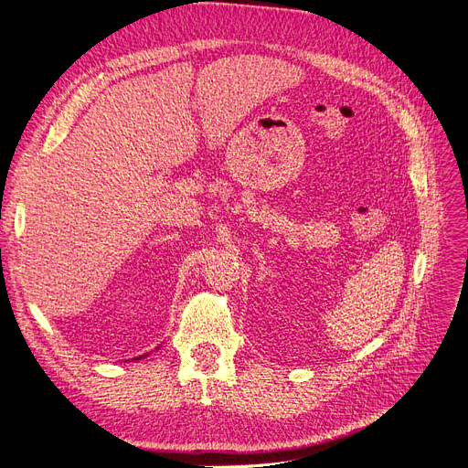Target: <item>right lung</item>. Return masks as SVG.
Masks as SVG:
<instances>
[{
	"label": "right lung",
	"instance_id": "add662e5",
	"mask_svg": "<svg viewBox=\"0 0 468 468\" xmlns=\"http://www.w3.org/2000/svg\"><path fill=\"white\" fill-rule=\"evenodd\" d=\"M143 357H144V356H143Z\"/></svg>",
	"mask_w": 468,
	"mask_h": 468
}]
</instances>
